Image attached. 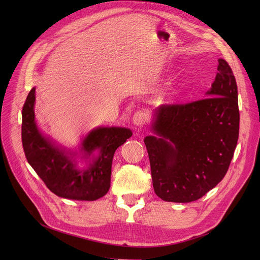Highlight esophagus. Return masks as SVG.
<instances>
[{
  "label": "esophagus",
  "instance_id": "34e87169",
  "mask_svg": "<svg viewBox=\"0 0 260 260\" xmlns=\"http://www.w3.org/2000/svg\"><path fill=\"white\" fill-rule=\"evenodd\" d=\"M147 120V115L145 112L143 111H138L136 112L134 114V117H133V123L136 125V126H141L143 125L145 121Z\"/></svg>",
  "mask_w": 260,
  "mask_h": 260
}]
</instances>
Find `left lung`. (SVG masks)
<instances>
[{
    "instance_id": "left-lung-1",
    "label": "left lung",
    "mask_w": 260,
    "mask_h": 260,
    "mask_svg": "<svg viewBox=\"0 0 260 260\" xmlns=\"http://www.w3.org/2000/svg\"><path fill=\"white\" fill-rule=\"evenodd\" d=\"M217 71L207 98L153 111L154 135L144 143L155 193L162 200H198L229 170L239 135L238 91L225 60H218Z\"/></svg>"
}]
</instances>
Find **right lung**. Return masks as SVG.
<instances>
[{"label":"right lung","mask_w":260,"mask_h":260,"mask_svg":"<svg viewBox=\"0 0 260 260\" xmlns=\"http://www.w3.org/2000/svg\"><path fill=\"white\" fill-rule=\"evenodd\" d=\"M35 103L36 87H32L22 109V143L31 168L59 197L82 201L103 197L111 186L114 154L132 137V131L119 126L95 127L74 151L59 145L40 131ZM79 158L85 162L84 166H78Z\"/></svg>","instance_id":"right-lung-1"}]
</instances>
